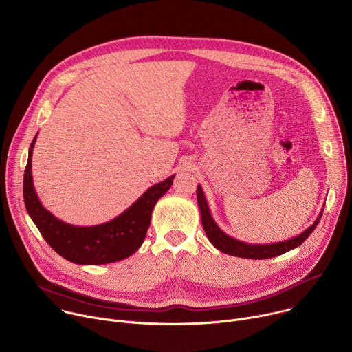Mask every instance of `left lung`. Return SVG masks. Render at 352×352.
<instances>
[{
  "label": "left lung",
  "mask_w": 352,
  "mask_h": 352,
  "mask_svg": "<svg viewBox=\"0 0 352 352\" xmlns=\"http://www.w3.org/2000/svg\"><path fill=\"white\" fill-rule=\"evenodd\" d=\"M196 197H197V205H199L200 219H202L204 230H205L209 241L213 243V246L217 248L220 252H224L227 255L246 258V259H270V258L283 255V254L288 252V250L299 246L312 234V231L316 228V226L319 224L320 217L323 214V210H322L320 214L318 216V219L315 220V223L309 228H307L304 232H300L299 235H296L294 238H289V239L281 241V242H276V243H265V245L254 243L252 245V243H246L236 238L230 236L217 226V223L212 217L210 209L208 206L206 196L200 185H197Z\"/></svg>",
  "instance_id": "obj_1"
}]
</instances>
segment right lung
Returning a JSON list of instances; mask_svg holds the SVG:
<instances>
[{
	"label": "right lung",
	"mask_w": 352,
	"mask_h": 352,
	"mask_svg": "<svg viewBox=\"0 0 352 352\" xmlns=\"http://www.w3.org/2000/svg\"><path fill=\"white\" fill-rule=\"evenodd\" d=\"M37 135L30 147L23 175L26 210L45 242L64 259L76 265H107L129 258L140 248L152 220L157 200L171 188L174 177L150 186L136 202L111 221L79 227L58 220L50 213L36 195L32 178V155Z\"/></svg>",
	"instance_id": "obj_1"
}]
</instances>
